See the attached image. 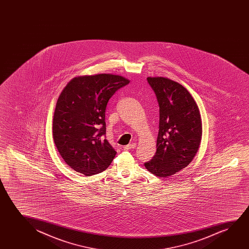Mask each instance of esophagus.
<instances>
[{
  "label": "esophagus",
  "mask_w": 249,
  "mask_h": 249,
  "mask_svg": "<svg viewBox=\"0 0 249 249\" xmlns=\"http://www.w3.org/2000/svg\"><path fill=\"white\" fill-rule=\"evenodd\" d=\"M136 145L137 144L135 143H129V144H127L126 146L123 147V149L125 150H131V149H134Z\"/></svg>",
  "instance_id": "obj_1"
}]
</instances>
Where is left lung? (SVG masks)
<instances>
[{
	"label": "left lung",
	"instance_id": "8db88e82",
	"mask_svg": "<svg viewBox=\"0 0 249 249\" xmlns=\"http://www.w3.org/2000/svg\"><path fill=\"white\" fill-rule=\"evenodd\" d=\"M160 107L157 152L144 167L167 178L187 167L201 144L202 124L196 103L187 89L166 77H148Z\"/></svg>",
	"mask_w": 249,
	"mask_h": 249
}]
</instances>
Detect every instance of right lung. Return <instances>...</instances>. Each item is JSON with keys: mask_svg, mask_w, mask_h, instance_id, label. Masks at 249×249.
<instances>
[{"mask_svg": "<svg viewBox=\"0 0 249 249\" xmlns=\"http://www.w3.org/2000/svg\"><path fill=\"white\" fill-rule=\"evenodd\" d=\"M129 80L112 74L72 79L56 104L53 136L73 170L91 176L106 170L116 151L106 140V109L114 93Z\"/></svg>", "mask_w": 249, "mask_h": 249, "instance_id": "add662e5", "label": "right lung"}]
</instances>
